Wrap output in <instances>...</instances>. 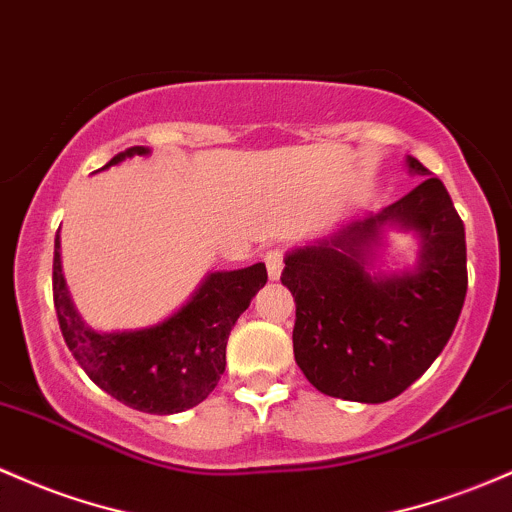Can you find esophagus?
Returning a JSON list of instances; mask_svg holds the SVG:
<instances>
[{"instance_id": "esophagus-1", "label": "esophagus", "mask_w": 512, "mask_h": 512, "mask_svg": "<svg viewBox=\"0 0 512 512\" xmlns=\"http://www.w3.org/2000/svg\"><path fill=\"white\" fill-rule=\"evenodd\" d=\"M265 265H267L269 279H279V274H282V269H284V252L282 250H267Z\"/></svg>"}]
</instances>
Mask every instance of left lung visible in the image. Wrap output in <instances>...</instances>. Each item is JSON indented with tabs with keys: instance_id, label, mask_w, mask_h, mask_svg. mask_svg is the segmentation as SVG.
I'll list each match as a JSON object with an SVG mask.
<instances>
[{
	"instance_id": "obj_1",
	"label": "left lung",
	"mask_w": 512,
	"mask_h": 512,
	"mask_svg": "<svg viewBox=\"0 0 512 512\" xmlns=\"http://www.w3.org/2000/svg\"><path fill=\"white\" fill-rule=\"evenodd\" d=\"M408 165L423 177L418 187L379 216L286 257L282 284L296 303V364L328 396L396 398L428 372L462 313L469 284L464 223L445 184L415 157ZM386 220L418 229L426 240L415 275L376 280L363 272L361 245Z\"/></svg>"
}]
</instances>
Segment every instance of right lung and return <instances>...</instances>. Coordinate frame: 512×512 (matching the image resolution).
Segmentation results:
<instances>
[{"instance_id":"right-lung-1","label":"right lung","mask_w":512,"mask_h":512,"mask_svg":"<svg viewBox=\"0 0 512 512\" xmlns=\"http://www.w3.org/2000/svg\"><path fill=\"white\" fill-rule=\"evenodd\" d=\"M143 145L111 157L109 165L145 155ZM60 240L55 238L53 303L72 357L89 379L126 406L143 413L170 415L194 408L216 389L226 369V345L235 320L252 296L267 284V267L213 272L196 296L165 323L133 333H94L67 299Z\"/></svg>"}]
</instances>
